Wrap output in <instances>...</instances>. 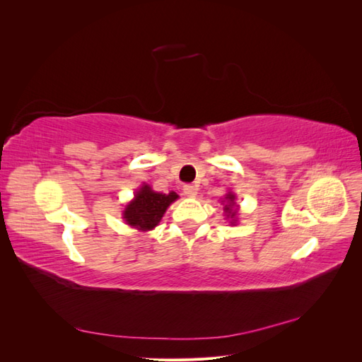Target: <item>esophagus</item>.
<instances>
[{"instance_id": "esophagus-1", "label": "esophagus", "mask_w": 362, "mask_h": 362, "mask_svg": "<svg viewBox=\"0 0 362 362\" xmlns=\"http://www.w3.org/2000/svg\"><path fill=\"white\" fill-rule=\"evenodd\" d=\"M182 190H184V194L189 196V198H194V196L198 194V190H196V187H194V185H192V184H185L184 187H182Z\"/></svg>"}]
</instances>
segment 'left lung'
<instances>
[{
	"mask_svg": "<svg viewBox=\"0 0 362 362\" xmlns=\"http://www.w3.org/2000/svg\"><path fill=\"white\" fill-rule=\"evenodd\" d=\"M222 202H225L223 210H225V216H226V218H231V225H234V223L237 222L235 194H234V193H231V192H228V193H226V196H225V201H222Z\"/></svg>",
	"mask_w": 362,
	"mask_h": 362,
	"instance_id": "8db88e82",
	"label": "left lung"
}]
</instances>
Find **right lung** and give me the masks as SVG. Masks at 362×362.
<instances>
[{"label": "right lung", "mask_w": 362, "mask_h": 362, "mask_svg": "<svg viewBox=\"0 0 362 362\" xmlns=\"http://www.w3.org/2000/svg\"><path fill=\"white\" fill-rule=\"evenodd\" d=\"M177 199L178 194L175 192L168 194L158 193L152 190L148 184H144L136 192L134 199L125 206L124 218L129 226L137 228L139 231H151L160 223L168 206Z\"/></svg>", "instance_id": "right-lung-1"}]
</instances>
